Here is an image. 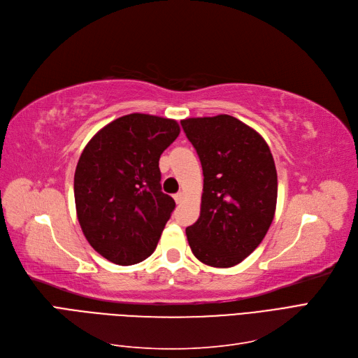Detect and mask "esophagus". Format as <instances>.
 Here are the masks:
<instances>
[{
	"mask_svg": "<svg viewBox=\"0 0 358 358\" xmlns=\"http://www.w3.org/2000/svg\"><path fill=\"white\" fill-rule=\"evenodd\" d=\"M182 193H177V194H174V201H176V203H181L182 202Z\"/></svg>",
	"mask_w": 358,
	"mask_h": 358,
	"instance_id": "esophagus-1",
	"label": "esophagus"
}]
</instances>
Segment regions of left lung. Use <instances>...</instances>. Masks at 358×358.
Returning a JSON list of instances; mask_svg holds the SVG:
<instances>
[{
    "label": "left lung",
    "mask_w": 358,
    "mask_h": 358,
    "mask_svg": "<svg viewBox=\"0 0 358 358\" xmlns=\"http://www.w3.org/2000/svg\"><path fill=\"white\" fill-rule=\"evenodd\" d=\"M203 169L201 217L186 229L193 255L227 268L249 257L275 213L274 159L255 129L230 115L182 119Z\"/></svg>",
    "instance_id": "obj_1"
}]
</instances>
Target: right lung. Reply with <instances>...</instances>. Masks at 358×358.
Listing matches in <instances>:
<instances>
[{"instance_id": "1", "label": "right lung", "mask_w": 358, "mask_h": 358, "mask_svg": "<svg viewBox=\"0 0 358 358\" xmlns=\"http://www.w3.org/2000/svg\"><path fill=\"white\" fill-rule=\"evenodd\" d=\"M178 134L174 119L131 113L103 127L79 157V226L96 252L117 266L150 257L176 208L162 192L159 157Z\"/></svg>"}]
</instances>
